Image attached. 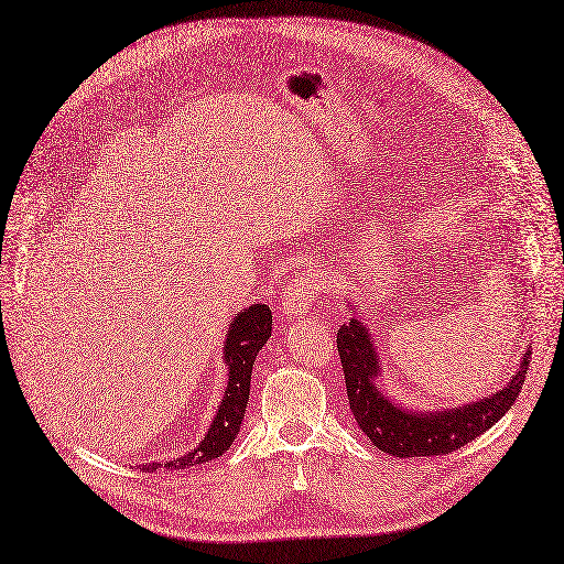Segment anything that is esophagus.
<instances>
[{
  "label": "esophagus",
  "instance_id": "1",
  "mask_svg": "<svg viewBox=\"0 0 564 564\" xmlns=\"http://www.w3.org/2000/svg\"><path fill=\"white\" fill-rule=\"evenodd\" d=\"M314 293H316L314 279H295L285 288V293L281 297V314L285 318L306 316V311L311 308V300H314Z\"/></svg>",
  "mask_w": 564,
  "mask_h": 564
}]
</instances>
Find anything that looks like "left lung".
Returning <instances> with one entry per match:
<instances>
[{
	"label": "left lung",
	"mask_w": 564,
	"mask_h": 564,
	"mask_svg": "<svg viewBox=\"0 0 564 564\" xmlns=\"http://www.w3.org/2000/svg\"><path fill=\"white\" fill-rule=\"evenodd\" d=\"M337 350L352 415L371 444L394 457L446 455L481 436L513 406L532 358L528 348L511 381L490 398L444 411H406L390 402L373 383L381 371L379 352L358 318L337 329Z\"/></svg>",
	"instance_id": "1"
}]
</instances>
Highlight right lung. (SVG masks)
<instances>
[{"instance_id":"right-lung-1","label":"right lung","mask_w":564,"mask_h":564,"mask_svg":"<svg viewBox=\"0 0 564 564\" xmlns=\"http://www.w3.org/2000/svg\"><path fill=\"white\" fill-rule=\"evenodd\" d=\"M271 337V308L267 304H253L243 308L241 314L235 316L229 323L227 339L223 348V360L227 365V388L223 394V402L216 411V419L204 434L202 444L185 453L176 460H170L164 467L170 469H185L193 465H204L208 460H216L229 446H232L235 436L239 434L248 392H250V371H253L258 352ZM162 467L160 463H145L139 469L155 471Z\"/></svg>"}]
</instances>
